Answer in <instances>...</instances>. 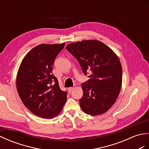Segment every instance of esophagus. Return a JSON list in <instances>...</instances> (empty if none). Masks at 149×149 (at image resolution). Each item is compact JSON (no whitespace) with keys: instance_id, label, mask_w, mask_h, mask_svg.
<instances>
[{"instance_id":"obj_1","label":"esophagus","mask_w":149,"mask_h":149,"mask_svg":"<svg viewBox=\"0 0 149 149\" xmlns=\"http://www.w3.org/2000/svg\"><path fill=\"white\" fill-rule=\"evenodd\" d=\"M74 87H69V88H68V91H69V92H71L72 91L74 90Z\"/></svg>"}]
</instances>
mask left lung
I'll return each instance as SVG.
<instances>
[{
  "instance_id": "obj_1",
  "label": "left lung",
  "mask_w": 149,
  "mask_h": 149,
  "mask_svg": "<svg viewBox=\"0 0 149 149\" xmlns=\"http://www.w3.org/2000/svg\"><path fill=\"white\" fill-rule=\"evenodd\" d=\"M66 49L77 59L85 76L92 72L89 80L81 85L82 110L93 116L107 112L116 101L122 87V69L118 57L97 40L73 42Z\"/></svg>"
}]
</instances>
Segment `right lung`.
I'll return each mask as SVG.
<instances>
[{
    "label": "right lung",
    "mask_w": 149,
    "mask_h": 149,
    "mask_svg": "<svg viewBox=\"0 0 149 149\" xmlns=\"http://www.w3.org/2000/svg\"><path fill=\"white\" fill-rule=\"evenodd\" d=\"M62 44H42L32 48L19 66L16 88L23 103L38 117L52 118L60 113L67 100V92L58 86L52 74L57 55Z\"/></svg>",
    "instance_id": "1"
}]
</instances>
